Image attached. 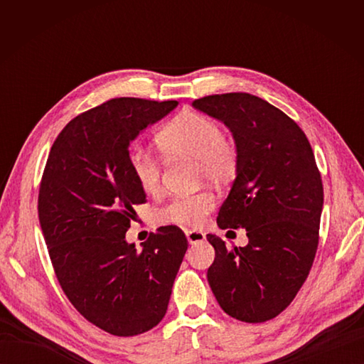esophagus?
<instances>
[{
  "mask_svg": "<svg viewBox=\"0 0 364 364\" xmlns=\"http://www.w3.org/2000/svg\"><path fill=\"white\" fill-rule=\"evenodd\" d=\"M186 237H188L189 244L203 242L205 239H206L205 233H202V231H198V230H188V231H186Z\"/></svg>",
  "mask_w": 364,
  "mask_h": 364,
  "instance_id": "34e87169",
  "label": "esophagus"
}]
</instances>
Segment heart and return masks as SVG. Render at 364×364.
Masks as SVG:
<instances>
[{
	"mask_svg": "<svg viewBox=\"0 0 364 364\" xmlns=\"http://www.w3.org/2000/svg\"><path fill=\"white\" fill-rule=\"evenodd\" d=\"M156 145L168 159H191L197 164L198 180L228 184L239 172V149L233 139L223 136L218 122L198 112H181L156 134ZM129 168L141 189L156 196L162 189L161 166L150 153L134 150L129 154ZM211 191L202 189L191 196H180L161 208V223L197 228L214 210Z\"/></svg>",
	"mask_w": 364,
	"mask_h": 364,
	"instance_id": "b5f03b06",
	"label": "heart"
}]
</instances>
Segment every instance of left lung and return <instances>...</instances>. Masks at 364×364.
I'll list each match as a JSON object with an SVG mask.
<instances>
[{
  "mask_svg": "<svg viewBox=\"0 0 364 364\" xmlns=\"http://www.w3.org/2000/svg\"><path fill=\"white\" fill-rule=\"evenodd\" d=\"M194 107L222 120L239 149V172L218 225L245 228L249 244L208 235V283L219 305L242 322L274 319L305 283L319 244L321 172L304 131L278 107L245 92L208 95Z\"/></svg>",
  "mask_w": 364,
  "mask_h": 364,
  "instance_id": "8db88e82",
  "label": "left lung"
}]
</instances>
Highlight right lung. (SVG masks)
<instances>
[{
	"mask_svg": "<svg viewBox=\"0 0 364 364\" xmlns=\"http://www.w3.org/2000/svg\"><path fill=\"white\" fill-rule=\"evenodd\" d=\"M122 97L76 115L54 141L38 188V220L58 282L90 323L134 336L164 318L188 239L176 225L125 241L146 202L129 168V142L176 107Z\"/></svg>",
	"mask_w": 364,
	"mask_h": 364,
	"instance_id": "add662e5",
	"label": "right lung"
}]
</instances>
